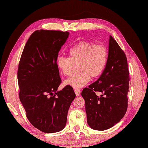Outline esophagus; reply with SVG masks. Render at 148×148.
I'll list each match as a JSON object with an SVG mask.
<instances>
[{
    "mask_svg": "<svg viewBox=\"0 0 148 148\" xmlns=\"http://www.w3.org/2000/svg\"><path fill=\"white\" fill-rule=\"evenodd\" d=\"M74 92H75V95H76V96H78L79 94H80V93H81L80 90H79L77 89H74Z\"/></svg>",
    "mask_w": 148,
    "mask_h": 148,
    "instance_id": "1",
    "label": "esophagus"
}]
</instances>
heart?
<instances>
[{
  "mask_svg": "<svg viewBox=\"0 0 148 148\" xmlns=\"http://www.w3.org/2000/svg\"><path fill=\"white\" fill-rule=\"evenodd\" d=\"M69 58L59 56L56 63L64 75H70L78 65V73L67 79L66 85L80 89L88 84L90 77L96 78L103 73L108 60V51L104 45L81 41L69 51Z\"/></svg>",
  "mask_w": 148,
  "mask_h": 148,
  "instance_id": "heart-1",
  "label": "heart"
}]
</instances>
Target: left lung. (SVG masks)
<instances>
[{"instance_id": "8db88e82", "label": "left lung", "mask_w": 148, "mask_h": 148, "mask_svg": "<svg viewBox=\"0 0 148 148\" xmlns=\"http://www.w3.org/2000/svg\"><path fill=\"white\" fill-rule=\"evenodd\" d=\"M105 69L97 80L82 90L87 122L93 130L104 131L119 123L127 109L129 70L126 56L110 36ZM96 92L102 94L97 96Z\"/></svg>"}]
</instances>
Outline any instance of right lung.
Masks as SVG:
<instances>
[{"instance_id":"right-lung-1","label":"right lung","mask_w":148,"mask_h":148,"mask_svg":"<svg viewBox=\"0 0 148 148\" xmlns=\"http://www.w3.org/2000/svg\"><path fill=\"white\" fill-rule=\"evenodd\" d=\"M69 32L37 30L25 44L17 71L19 99L29 122L47 133L62 130L75 94L61 83L56 60Z\"/></svg>"}]
</instances>
